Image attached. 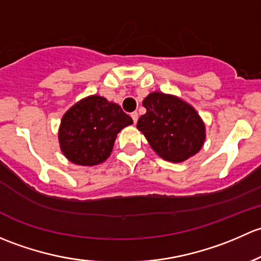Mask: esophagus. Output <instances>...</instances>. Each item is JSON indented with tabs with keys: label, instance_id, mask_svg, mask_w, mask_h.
<instances>
[{
	"label": "esophagus",
	"instance_id": "obj_1",
	"mask_svg": "<svg viewBox=\"0 0 261 261\" xmlns=\"http://www.w3.org/2000/svg\"><path fill=\"white\" fill-rule=\"evenodd\" d=\"M130 117H132V119H133V122L137 123V120H138V113L137 112L130 113Z\"/></svg>",
	"mask_w": 261,
	"mask_h": 261
}]
</instances>
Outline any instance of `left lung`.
Instances as JSON below:
<instances>
[{
	"instance_id": "1",
	"label": "left lung",
	"mask_w": 261,
	"mask_h": 261,
	"mask_svg": "<svg viewBox=\"0 0 261 261\" xmlns=\"http://www.w3.org/2000/svg\"><path fill=\"white\" fill-rule=\"evenodd\" d=\"M142 104L147 112L141 115L137 128L161 158L179 163L202 148L205 123L191 104L162 91L149 93Z\"/></svg>"
}]
</instances>
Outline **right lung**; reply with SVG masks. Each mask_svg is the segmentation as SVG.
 <instances>
[{
  "label": "right lung",
  "instance_id": "obj_1",
  "mask_svg": "<svg viewBox=\"0 0 261 261\" xmlns=\"http://www.w3.org/2000/svg\"><path fill=\"white\" fill-rule=\"evenodd\" d=\"M133 120L104 96L83 98L63 115L58 137L63 154L74 165L96 166L111 155L117 134Z\"/></svg>",
  "mask_w": 261,
  "mask_h": 261
}]
</instances>
